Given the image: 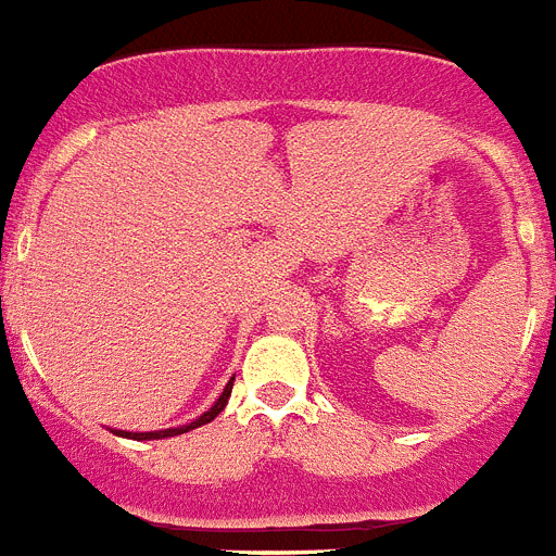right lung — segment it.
I'll return each mask as SVG.
<instances>
[{
  "instance_id": "1",
  "label": "right lung",
  "mask_w": 556,
  "mask_h": 556,
  "mask_svg": "<svg viewBox=\"0 0 556 556\" xmlns=\"http://www.w3.org/2000/svg\"><path fill=\"white\" fill-rule=\"evenodd\" d=\"M230 390H233V378L228 381V387L223 390V395L214 401V406H211L208 412H203V415L198 417V420H191V424L186 426H178V429H164V431H119L122 437H130V440H164V437H178L184 434V431H191V429H200V426L211 424L214 417L219 415V412L225 409V404H228V397H230Z\"/></svg>"
}]
</instances>
